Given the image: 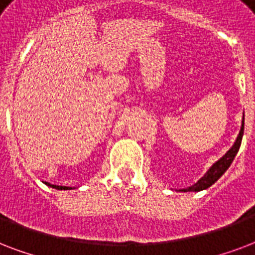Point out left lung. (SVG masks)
<instances>
[{"label":"left lung","mask_w":255,"mask_h":255,"mask_svg":"<svg viewBox=\"0 0 255 255\" xmlns=\"http://www.w3.org/2000/svg\"><path fill=\"white\" fill-rule=\"evenodd\" d=\"M244 125H245V122L244 120H242V128H241L240 134H238V137H237L236 143L232 146V149L229 150L228 153H226V154L220 159V161H217V162L210 167V170L203 175L198 182L195 183V185H193V186L187 187V189H183V191L203 190V189H208V187L212 186L213 183L216 182V181H218V178H220L221 175L224 174L225 171L229 169V166L232 165L233 159H234L236 154L238 153V150H240L241 142H242V135H244Z\"/></svg>","instance_id":"left-lung-1"}]
</instances>
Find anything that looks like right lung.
<instances>
[{"label":"right lung","mask_w":255,"mask_h":255,"mask_svg":"<svg viewBox=\"0 0 255 255\" xmlns=\"http://www.w3.org/2000/svg\"><path fill=\"white\" fill-rule=\"evenodd\" d=\"M52 187L57 189V190H68L70 187H66V186H56V185H52Z\"/></svg>","instance_id":"obj_1"}]
</instances>
